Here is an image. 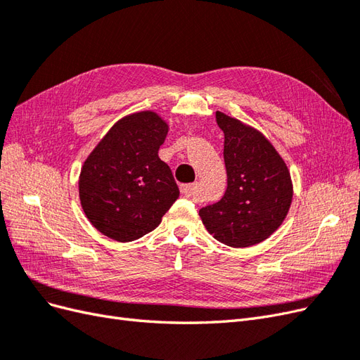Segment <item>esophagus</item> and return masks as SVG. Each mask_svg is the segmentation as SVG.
Listing matches in <instances>:
<instances>
[{"label":"esophagus","instance_id":"esophagus-1","mask_svg":"<svg viewBox=\"0 0 360 360\" xmlns=\"http://www.w3.org/2000/svg\"><path fill=\"white\" fill-rule=\"evenodd\" d=\"M197 189H198L197 183L181 184V186H180L181 195H183V197H186V198H195V195H197Z\"/></svg>","mask_w":360,"mask_h":360}]
</instances>
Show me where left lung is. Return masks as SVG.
<instances>
[{
	"instance_id": "1",
	"label": "left lung",
	"mask_w": 360,
	"mask_h": 360,
	"mask_svg": "<svg viewBox=\"0 0 360 360\" xmlns=\"http://www.w3.org/2000/svg\"><path fill=\"white\" fill-rule=\"evenodd\" d=\"M222 129L226 191L200 210L216 240L231 248L252 246L284 222L292 200L290 171L275 147L257 129L216 112Z\"/></svg>"
}]
</instances>
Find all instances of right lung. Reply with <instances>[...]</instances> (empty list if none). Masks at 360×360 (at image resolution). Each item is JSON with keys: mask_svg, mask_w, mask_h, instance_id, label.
Returning <instances> with one entry per match:
<instances>
[{"mask_svg": "<svg viewBox=\"0 0 360 360\" xmlns=\"http://www.w3.org/2000/svg\"><path fill=\"white\" fill-rule=\"evenodd\" d=\"M168 124L153 111L130 114L110 129L84 162L79 198L97 231L132 242L153 231L179 198V186L158 151Z\"/></svg>", "mask_w": 360, "mask_h": 360, "instance_id": "1", "label": "right lung"}]
</instances>
